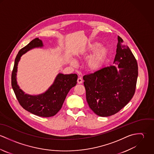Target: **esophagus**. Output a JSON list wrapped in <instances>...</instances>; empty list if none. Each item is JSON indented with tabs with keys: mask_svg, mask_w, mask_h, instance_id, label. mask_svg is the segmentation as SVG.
<instances>
[{
	"mask_svg": "<svg viewBox=\"0 0 154 154\" xmlns=\"http://www.w3.org/2000/svg\"><path fill=\"white\" fill-rule=\"evenodd\" d=\"M77 82H78V84H82V82H83V80L81 78H78V80H77Z\"/></svg>",
	"mask_w": 154,
	"mask_h": 154,
	"instance_id": "obj_1",
	"label": "esophagus"
}]
</instances>
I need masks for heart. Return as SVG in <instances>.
I'll list each match as a JSON object with an SVG mask.
<instances>
[{
	"instance_id": "b5f03b06",
	"label": "heart",
	"mask_w": 154,
	"mask_h": 154,
	"mask_svg": "<svg viewBox=\"0 0 154 154\" xmlns=\"http://www.w3.org/2000/svg\"><path fill=\"white\" fill-rule=\"evenodd\" d=\"M98 47L99 44L98 43L89 44L82 55L84 57H87L96 51L89 58L87 64L88 70L90 71L93 72L98 70L106 57L107 53V49L103 47Z\"/></svg>"
}]
</instances>
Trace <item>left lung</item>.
I'll return each instance as SVG.
<instances>
[{
	"label": "left lung",
	"mask_w": 154,
	"mask_h": 154,
	"mask_svg": "<svg viewBox=\"0 0 154 154\" xmlns=\"http://www.w3.org/2000/svg\"><path fill=\"white\" fill-rule=\"evenodd\" d=\"M114 65L83 76L89 108L97 115L108 117L122 109L133 97L138 75L136 59L118 36Z\"/></svg>",
	"instance_id": "left-lung-1"
}]
</instances>
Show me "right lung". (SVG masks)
Wrapping results in <instances>:
<instances>
[{
	"instance_id": "right-lung-1",
	"label": "right lung",
	"mask_w": 154,
	"mask_h": 154,
	"mask_svg": "<svg viewBox=\"0 0 154 154\" xmlns=\"http://www.w3.org/2000/svg\"><path fill=\"white\" fill-rule=\"evenodd\" d=\"M43 45L42 41L36 38L19 51L12 72L11 84L19 103L25 110L40 117H49L56 115L61 109L69 91L76 85L78 75L75 73H59L53 85L44 94L38 95L25 94L17 82L18 62L22 54L27 51Z\"/></svg>"
}]
</instances>
